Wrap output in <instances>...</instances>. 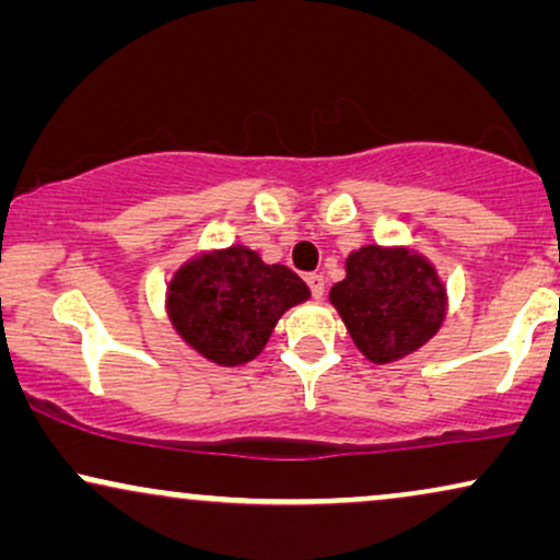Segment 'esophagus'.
Returning a JSON list of instances; mask_svg holds the SVG:
<instances>
[{"instance_id": "34e87169", "label": "esophagus", "mask_w": 560, "mask_h": 560, "mask_svg": "<svg viewBox=\"0 0 560 560\" xmlns=\"http://www.w3.org/2000/svg\"><path fill=\"white\" fill-rule=\"evenodd\" d=\"M307 287H310V292H313L315 300H323V294H325V279H323L320 273H310V276H307Z\"/></svg>"}]
</instances>
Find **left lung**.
<instances>
[{
  "label": "left lung",
  "instance_id": "1",
  "mask_svg": "<svg viewBox=\"0 0 560 560\" xmlns=\"http://www.w3.org/2000/svg\"><path fill=\"white\" fill-rule=\"evenodd\" d=\"M447 302L436 266L408 245L349 253L346 279L330 289V304L372 364L400 362L427 346L442 330Z\"/></svg>",
  "mask_w": 560,
  "mask_h": 560
}]
</instances>
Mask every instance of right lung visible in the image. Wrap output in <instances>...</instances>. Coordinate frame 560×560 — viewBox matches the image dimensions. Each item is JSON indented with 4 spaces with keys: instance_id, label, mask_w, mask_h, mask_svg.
Wrapping results in <instances>:
<instances>
[{
    "instance_id": "add662e5",
    "label": "right lung",
    "mask_w": 560,
    "mask_h": 560,
    "mask_svg": "<svg viewBox=\"0 0 560 560\" xmlns=\"http://www.w3.org/2000/svg\"><path fill=\"white\" fill-rule=\"evenodd\" d=\"M307 300L310 287L292 268L266 264L240 243L183 260L165 287L173 330L219 366L260 357L281 315Z\"/></svg>"
}]
</instances>
